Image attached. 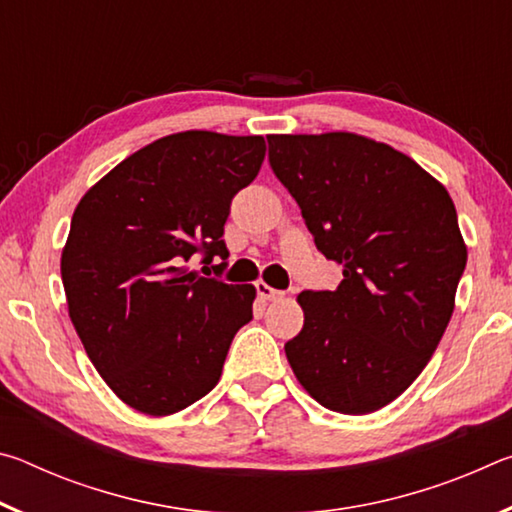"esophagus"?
<instances>
[{
  "label": "esophagus",
  "mask_w": 512,
  "mask_h": 512,
  "mask_svg": "<svg viewBox=\"0 0 512 512\" xmlns=\"http://www.w3.org/2000/svg\"><path fill=\"white\" fill-rule=\"evenodd\" d=\"M257 293L262 300H282L284 291H277L273 287H268L266 282H257Z\"/></svg>",
  "instance_id": "obj_1"
}]
</instances>
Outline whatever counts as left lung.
<instances>
[{"instance_id":"1","label":"left lung","mask_w":512,"mask_h":512,"mask_svg":"<svg viewBox=\"0 0 512 512\" xmlns=\"http://www.w3.org/2000/svg\"><path fill=\"white\" fill-rule=\"evenodd\" d=\"M268 160L316 248L343 266L334 291H302L284 345L302 388L329 411L397 400L454 311L467 246L447 189L409 155L357 133L268 135Z\"/></svg>"}]
</instances>
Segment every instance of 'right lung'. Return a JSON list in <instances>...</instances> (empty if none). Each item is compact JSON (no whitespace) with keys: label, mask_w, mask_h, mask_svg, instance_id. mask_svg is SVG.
Here are the masks:
<instances>
[{"label":"right lung","mask_w":512,"mask_h":512,"mask_svg":"<svg viewBox=\"0 0 512 512\" xmlns=\"http://www.w3.org/2000/svg\"><path fill=\"white\" fill-rule=\"evenodd\" d=\"M264 155L262 135L173 133L128 155L76 205L60 257L69 318L131 409L171 415L219 384L257 291L185 264L198 250L205 264L228 257L232 196L257 178Z\"/></svg>","instance_id":"obj_1"}]
</instances>
